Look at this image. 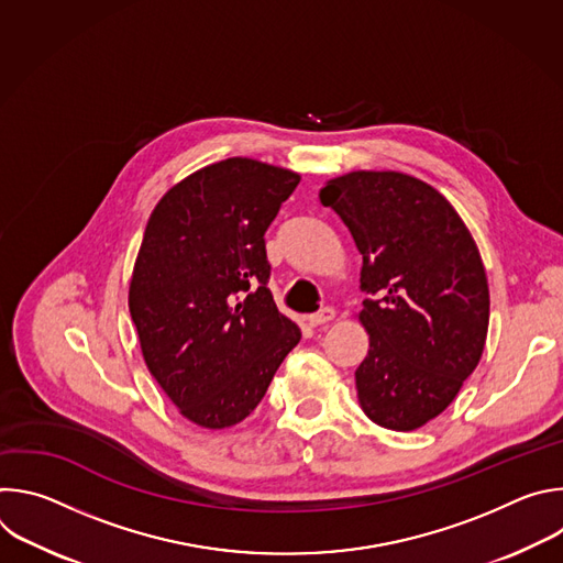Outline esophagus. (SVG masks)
Masks as SVG:
<instances>
[{
  "label": "esophagus",
  "instance_id": "obj_1",
  "mask_svg": "<svg viewBox=\"0 0 563 563\" xmlns=\"http://www.w3.org/2000/svg\"><path fill=\"white\" fill-rule=\"evenodd\" d=\"M336 316V311L332 309V307H323V309H318L316 313H309L307 316V323L311 325V328H318V325H325V323H330V320Z\"/></svg>",
  "mask_w": 563,
  "mask_h": 563
}]
</instances>
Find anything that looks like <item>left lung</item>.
I'll use <instances>...</instances> for the list:
<instances>
[{"mask_svg": "<svg viewBox=\"0 0 563 563\" xmlns=\"http://www.w3.org/2000/svg\"><path fill=\"white\" fill-rule=\"evenodd\" d=\"M320 202L363 256L361 408L380 428L417 430L452 404L484 352L490 294L478 250L454 207L406 174L354 172L320 189Z\"/></svg>", "mask_w": 563, "mask_h": 563, "instance_id": "left-lung-1", "label": "left lung"}]
</instances>
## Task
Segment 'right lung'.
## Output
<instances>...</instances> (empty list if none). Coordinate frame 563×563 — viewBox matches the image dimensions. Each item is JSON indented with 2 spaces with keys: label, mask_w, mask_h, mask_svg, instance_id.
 Masks as SVG:
<instances>
[{
  "label": "right lung",
  "mask_w": 563,
  "mask_h": 563,
  "mask_svg": "<svg viewBox=\"0 0 563 563\" xmlns=\"http://www.w3.org/2000/svg\"><path fill=\"white\" fill-rule=\"evenodd\" d=\"M300 176L229 157L178 183L153 209L129 287L148 372L209 430L263 400L300 330L267 287L265 231Z\"/></svg>",
  "instance_id": "add662e5"
}]
</instances>
